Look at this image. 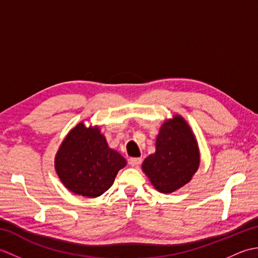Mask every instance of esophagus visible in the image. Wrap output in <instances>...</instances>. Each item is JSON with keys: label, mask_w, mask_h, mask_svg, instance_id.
I'll list each match as a JSON object with an SVG mask.
<instances>
[{"label": "esophagus", "mask_w": 258, "mask_h": 258, "mask_svg": "<svg viewBox=\"0 0 258 258\" xmlns=\"http://www.w3.org/2000/svg\"><path fill=\"white\" fill-rule=\"evenodd\" d=\"M141 162H142V158L141 157H130L128 158V164H130L131 166H133V167L139 166L140 164H141Z\"/></svg>", "instance_id": "34e87169"}]
</instances>
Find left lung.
<instances>
[{
    "label": "left lung",
    "instance_id": "left-lung-1",
    "mask_svg": "<svg viewBox=\"0 0 258 258\" xmlns=\"http://www.w3.org/2000/svg\"><path fill=\"white\" fill-rule=\"evenodd\" d=\"M200 165L195 138L185 120L176 115L164 123L156 140V152L145 158L143 171L162 193L188 183Z\"/></svg>",
    "mask_w": 258,
    "mask_h": 258
}]
</instances>
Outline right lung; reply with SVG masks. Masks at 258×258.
<instances>
[{
  "label": "right lung",
  "mask_w": 258,
  "mask_h": 258,
  "mask_svg": "<svg viewBox=\"0 0 258 258\" xmlns=\"http://www.w3.org/2000/svg\"><path fill=\"white\" fill-rule=\"evenodd\" d=\"M125 165V158L109 149L98 128H87L83 123L71 131L55 157V169L63 184L85 197L105 193Z\"/></svg>",
  "instance_id": "add662e5"
}]
</instances>
